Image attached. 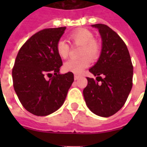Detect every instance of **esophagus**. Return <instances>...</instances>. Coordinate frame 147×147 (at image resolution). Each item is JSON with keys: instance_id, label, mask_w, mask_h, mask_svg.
Returning a JSON list of instances; mask_svg holds the SVG:
<instances>
[{"instance_id": "esophagus-1", "label": "esophagus", "mask_w": 147, "mask_h": 147, "mask_svg": "<svg viewBox=\"0 0 147 147\" xmlns=\"http://www.w3.org/2000/svg\"><path fill=\"white\" fill-rule=\"evenodd\" d=\"M80 78H81V76H79V75H75V76H74L75 80H78V79H79Z\"/></svg>"}]
</instances>
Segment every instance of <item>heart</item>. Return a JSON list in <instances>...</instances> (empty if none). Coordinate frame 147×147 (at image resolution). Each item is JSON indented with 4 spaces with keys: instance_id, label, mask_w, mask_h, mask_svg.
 Returning a JSON list of instances; mask_svg holds the SVG:
<instances>
[{
    "instance_id": "heart-1",
    "label": "heart",
    "mask_w": 147,
    "mask_h": 147,
    "mask_svg": "<svg viewBox=\"0 0 147 147\" xmlns=\"http://www.w3.org/2000/svg\"><path fill=\"white\" fill-rule=\"evenodd\" d=\"M69 40L73 45L81 46L79 55L82 57L71 59L63 65V69L68 72L80 74L83 70L89 66L91 59H98L101 53V45L94 40L93 33L85 28L74 30L69 35ZM56 53L61 59H66L69 56L70 47L65 40H59L56 43Z\"/></svg>"
}]
</instances>
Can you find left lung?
Masks as SVG:
<instances>
[{"mask_svg": "<svg viewBox=\"0 0 147 147\" xmlns=\"http://www.w3.org/2000/svg\"><path fill=\"white\" fill-rule=\"evenodd\" d=\"M92 26L98 29L102 49L96 64L89 69L98 82L87 77L83 95L91 111L107 117L125 104L133 86L134 67L127 47L116 32L105 24Z\"/></svg>", "mask_w": 147, "mask_h": 147, "instance_id": "obj_1", "label": "left lung"}]
</instances>
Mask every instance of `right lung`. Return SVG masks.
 Wrapping results in <instances>:
<instances>
[{"label": "right lung", "instance_id": "right-lung-1", "mask_svg": "<svg viewBox=\"0 0 147 147\" xmlns=\"http://www.w3.org/2000/svg\"><path fill=\"white\" fill-rule=\"evenodd\" d=\"M66 27L44 29L20 49L12 69L14 91L26 111L47 116L64 103L74 82L72 72L59 74L62 59L56 43Z\"/></svg>", "mask_w": 147, "mask_h": 147}]
</instances>
